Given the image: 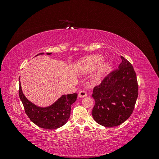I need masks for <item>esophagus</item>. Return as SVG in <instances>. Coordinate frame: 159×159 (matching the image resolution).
<instances>
[{"instance_id": "1", "label": "esophagus", "mask_w": 159, "mask_h": 159, "mask_svg": "<svg viewBox=\"0 0 159 159\" xmlns=\"http://www.w3.org/2000/svg\"><path fill=\"white\" fill-rule=\"evenodd\" d=\"M87 93H86V91L84 90H81L80 91L79 93H78V97L79 98H84L85 97V96H87Z\"/></svg>"}]
</instances>
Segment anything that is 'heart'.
Wrapping results in <instances>:
<instances>
[{"mask_svg":"<svg viewBox=\"0 0 159 159\" xmlns=\"http://www.w3.org/2000/svg\"><path fill=\"white\" fill-rule=\"evenodd\" d=\"M103 59L98 56H92L86 57L80 61L77 64V68L81 72H89L97 68L99 65L102 63ZM108 69V65L105 63L102 64L96 71L93 78V81H99L102 78Z\"/></svg>","mask_w":159,"mask_h":159,"instance_id":"1","label":"heart"}]
</instances>
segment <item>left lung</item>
I'll return each mask as SVG.
<instances>
[{
    "label": "left lung",
    "instance_id": "1",
    "mask_svg": "<svg viewBox=\"0 0 159 159\" xmlns=\"http://www.w3.org/2000/svg\"><path fill=\"white\" fill-rule=\"evenodd\" d=\"M121 63L93 88L92 116L106 127L118 126L131 116L138 97V82L132 64L121 56Z\"/></svg>",
    "mask_w": 159,
    "mask_h": 159
}]
</instances>
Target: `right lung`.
<instances>
[{
    "label": "right lung",
    "instance_id": "right-lung-1",
    "mask_svg": "<svg viewBox=\"0 0 159 159\" xmlns=\"http://www.w3.org/2000/svg\"><path fill=\"white\" fill-rule=\"evenodd\" d=\"M51 54L47 53L48 55ZM40 54H43V53L38 55ZM18 93L28 118L37 126L46 129H56L66 123L70 116L71 105L75 102L78 97L76 93L64 95L50 106L40 107L26 98L22 91L20 83L19 84Z\"/></svg>",
    "mask_w": 159,
    "mask_h": 159
}]
</instances>
